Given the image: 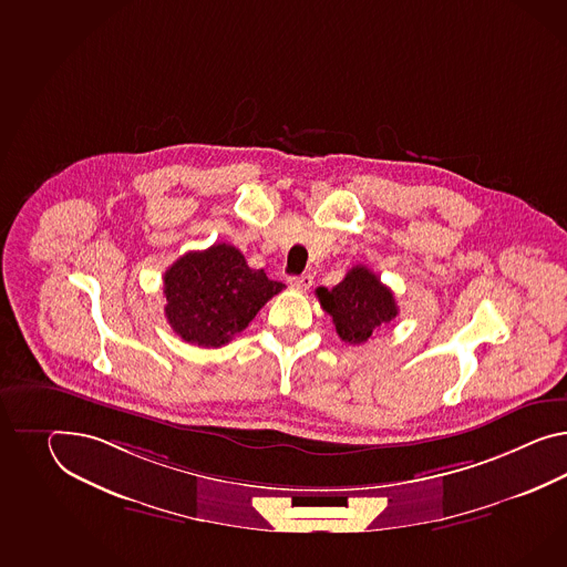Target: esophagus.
I'll list each match as a JSON object with an SVG mask.
<instances>
[{
  "label": "esophagus",
  "instance_id": "34e87169",
  "mask_svg": "<svg viewBox=\"0 0 567 567\" xmlns=\"http://www.w3.org/2000/svg\"><path fill=\"white\" fill-rule=\"evenodd\" d=\"M290 287L297 290H307L313 285V277L311 275H301V277H290Z\"/></svg>",
  "mask_w": 567,
  "mask_h": 567
}]
</instances>
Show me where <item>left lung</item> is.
Wrapping results in <instances>:
<instances>
[{"label":"left lung","mask_w":567,"mask_h":567,"mask_svg":"<svg viewBox=\"0 0 567 567\" xmlns=\"http://www.w3.org/2000/svg\"><path fill=\"white\" fill-rule=\"evenodd\" d=\"M319 303L332 316L338 336L348 344H364L373 333L398 316L389 287L367 266H354L332 290H316Z\"/></svg>","instance_id":"left-lung-1"}]
</instances>
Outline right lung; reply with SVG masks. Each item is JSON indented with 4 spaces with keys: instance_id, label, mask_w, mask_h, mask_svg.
<instances>
[{
    "instance_id": "obj_1",
    "label": "right lung",
    "mask_w": 567,
    "mask_h": 567,
    "mask_svg": "<svg viewBox=\"0 0 567 567\" xmlns=\"http://www.w3.org/2000/svg\"><path fill=\"white\" fill-rule=\"evenodd\" d=\"M285 289L264 270L249 268L229 244L188 251L164 275L166 318L188 344L219 348L244 332L266 301Z\"/></svg>"
}]
</instances>
